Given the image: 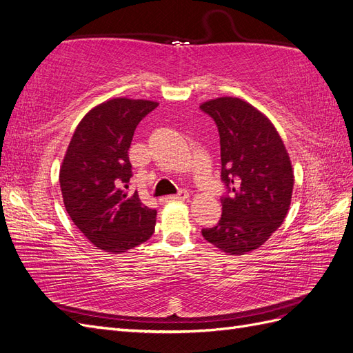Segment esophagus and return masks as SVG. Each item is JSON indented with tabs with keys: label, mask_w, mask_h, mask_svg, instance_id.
<instances>
[{
	"label": "esophagus",
	"mask_w": 353,
	"mask_h": 353,
	"mask_svg": "<svg viewBox=\"0 0 353 353\" xmlns=\"http://www.w3.org/2000/svg\"><path fill=\"white\" fill-rule=\"evenodd\" d=\"M188 197H190V194L187 193L185 190H183V191H179L176 196H168V197L160 199V201H163V203H168V201H185V200H188Z\"/></svg>",
	"instance_id": "obj_1"
}]
</instances>
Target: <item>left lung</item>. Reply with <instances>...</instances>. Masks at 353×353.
<instances>
[{
	"label": "left lung",
	"mask_w": 353,
	"mask_h": 353,
	"mask_svg": "<svg viewBox=\"0 0 353 353\" xmlns=\"http://www.w3.org/2000/svg\"><path fill=\"white\" fill-rule=\"evenodd\" d=\"M221 138V178L228 196L222 215L203 237L228 254H245L268 240L284 222L294 175L285 145L272 122L248 101L219 97L200 104Z\"/></svg>",
	"instance_id": "obj_1"
}]
</instances>
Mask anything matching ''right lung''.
<instances>
[{
    "mask_svg": "<svg viewBox=\"0 0 353 353\" xmlns=\"http://www.w3.org/2000/svg\"><path fill=\"white\" fill-rule=\"evenodd\" d=\"M159 105L117 97L95 105L73 132L60 166L63 203L70 219L95 248L123 253L153 236L157 212L138 193L128 194L132 176L128 150L137 125Z\"/></svg>",
    "mask_w": 353,
    "mask_h": 353,
    "instance_id": "obj_1",
    "label": "right lung"
}]
</instances>
